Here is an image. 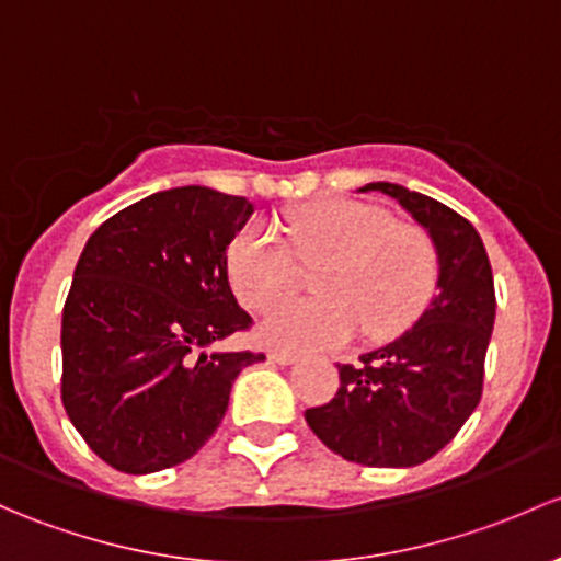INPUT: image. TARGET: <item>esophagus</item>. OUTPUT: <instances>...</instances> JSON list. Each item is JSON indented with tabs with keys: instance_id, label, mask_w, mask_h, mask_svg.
Instances as JSON below:
<instances>
[{
	"instance_id": "34e87169",
	"label": "esophagus",
	"mask_w": 561,
	"mask_h": 561,
	"mask_svg": "<svg viewBox=\"0 0 561 561\" xmlns=\"http://www.w3.org/2000/svg\"><path fill=\"white\" fill-rule=\"evenodd\" d=\"M268 359H274V363H279V365H293V363H298V355H293V352L274 350V352H268Z\"/></svg>"
}]
</instances>
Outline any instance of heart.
<instances>
[{
  "label": "heart",
  "mask_w": 561,
  "mask_h": 561,
  "mask_svg": "<svg viewBox=\"0 0 561 561\" xmlns=\"http://www.w3.org/2000/svg\"><path fill=\"white\" fill-rule=\"evenodd\" d=\"M296 252L328 261L320 300H279L293 285V255L282 236L250 222L228 247V279L247 309L274 304L257 322V339L282 352H325L355 339H389L416 320L438 276L427 233L400 226L385 209L346 198L304 206L290 220Z\"/></svg>",
  "instance_id": "b5f03b06"
}]
</instances>
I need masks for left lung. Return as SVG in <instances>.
Wrapping results in <instances>:
<instances>
[{"instance_id":"1","label":"left lung","mask_w":561,"mask_h":561,"mask_svg":"<svg viewBox=\"0 0 561 561\" xmlns=\"http://www.w3.org/2000/svg\"><path fill=\"white\" fill-rule=\"evenodd\" d=\"M394 198L427 231L438 261L435 296L409 330L339 365L341 387L306 422L330 451L370 468H414L438 454L481 400L494 328V279L479 231L446 204L394 182L357 193Z\"/></svg>"}]
</instances>
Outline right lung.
<instances>
[{
	"label": "right lung",
	"instance_id": "obj_1",
	"mask_svg": "<svg viewBox=\"0 0 561 561\" xmlns=\"http://www.w3.org/2000/svg\"><path fill=\"white\" fill-rule=\"evenodd\" d=\"M255 204L204 185L158 191L91 233L61 320V400L104 462L131 476L185 462L222 422L236 376L265 355L209 352L252 317L228 244Z\"/></svg>",
	"mask_w": 561,
	"mask_h": 561
}]
</instances>
